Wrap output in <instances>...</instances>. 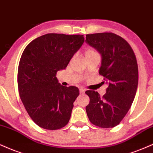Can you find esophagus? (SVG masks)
Here are the masks:
<instances>
[{"label": "esophagus", "mask_w": 153, "mask_h": 153, "mask_svg": "<svg viewBox=\"0 0 153 153\" xmlns=\"http://www.w3.org/2000/svg\"><path fill=\"white\" fill-rule=\"evenodd\" d=\"M84 92H85V89H79V93L81 94H83Z\"/></svg>", "instance_id": "1"}]
</instances>
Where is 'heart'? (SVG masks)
Returning <instances> with one entry per match:
<instances>
[{
  "instance_id": "obj_1",
  "label": "heart",
  "mask_w": 153,
  "mask_h": 153,
  "mask_svg": "<svg viewBox=\"0 0 153 153\" xmlns=\"http://www.w3.org/2000/svg\"><path fill=\"white\" fill-rule=\"evenodd\" d=\"M97 53L96 51H94V49H91V48H88L87 49V51L85 52V56H89V55H93V54H96Z\"/></svg>"
}]
</instances>
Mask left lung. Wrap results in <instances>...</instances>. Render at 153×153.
Instances as JSON below:
<instances>
[{"instance_id": "obj_1", "label": "left lung", "mask_w": 153, "mask_h": 153, "mask_svg": "<svg viewBox=\"0 0 153 153\" xmlns=\"http://www.w3.org/2000/svg\"><path fill=\"white\" fill-rule=\"evenodd\" d=\"M85 41L101 55L99 74L108 85L102 97L97 91H86L90 99L86 112L93 125L114 127L126 115L135 97L138 84L135 55L125 39L113 33L87 34Z\"/></svg>"}]
</instances>
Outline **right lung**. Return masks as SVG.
Listing matches in <instances>:
<instances>
[{"label":"right lung","mask_w":153,"mask_h":153,"mask_svg":"<svg viewBox=\"0 0 153 153\" xmlns=\"http://www.w3.org/2000/svg\"><path fill=\"white\" fill-rule=\"evenodd\" d=\"M84 41L83 35L47 33L32 41L23 51L18 70L20 97L33 121L46 130L69 123L76 87H64L56 74L66 69Z\"/></svg>","instance_id":"1"}]
</instances>
